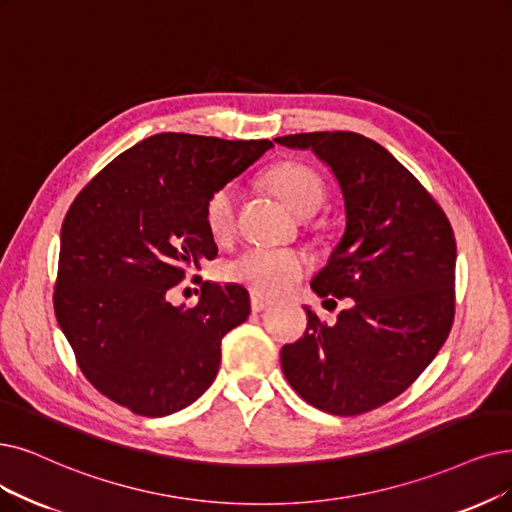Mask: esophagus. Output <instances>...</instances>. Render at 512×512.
Masks as SVG:
<instances>
[{
	"label": "esophagus",
	"instance_id": "34e87169",
	"mask_svg": "<svg viewBox=\"0 0 512 512\" xmlns=\"http://www.w3.org/2000/svg\"><path fill=\"white\" fill-rule=\"evenodd\" d=\"M250 304H252V311H254V313H262V311H267V309H269V306H271V300L262 298V296H258V294H252Z\"/></svg>",
	"mask_w": 512,
	"mask_h": 512
}]
</instances>
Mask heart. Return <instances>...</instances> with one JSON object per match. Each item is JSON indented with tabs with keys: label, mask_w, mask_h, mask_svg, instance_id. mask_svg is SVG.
I'll return each mask as SVG.
<instances>
[{
	"label": "heart",
	"mask_w": 512,
	"mask_h": 512,
	"mask_svg": "<svg viewBox=\"0 0 512 512\" xmlns=\"http://www.w3.org/2000/svg\"><path fill=\"white\" fill-rule=\"evenodd\" d=\"M271 187L281 201L298 216H313L325 197V187L317 172L302 163H279L267 176ZM237 189L227 185L218 189L206 206L208 227L214 237L229 235L235 224ZM304 273V258L292 250L248 248L237 254L224 267V275L231 281L248 285L260 294H277L300 279Z\"/></svg>",
	"instance_id": "1"
}]
</instances>
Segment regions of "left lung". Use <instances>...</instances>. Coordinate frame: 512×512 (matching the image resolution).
Instances as JSON below:
<instances>
[{"instance_id": "obj_1", "label": "left lung", "mask_w": 512, "mask_h": 512, "mask_svg": "<svg viewBox=\"0 0 512 512\" xmlns=\"http://www.w3.org/2000/svg\"><path fill=\"white\" fill-rule=\"evenodd\" d=\"M313 151L344 201V233L313 277L317 296L353 298L281 349V370L317 410L359 416L401 395L435 359L454 321L456 239L437 201L378 142L355 132L275 138Z\"/></svg>"}]
</instances>
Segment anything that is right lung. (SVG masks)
Listing matches in <instances>:
<instances>
[{"label": "right lung", "mask_w": 512, "mask_h": 512, "mask_svg": "<svg viewBox=\"0 0 512 512\" xmlns=\"http://www.w3.org/2000/svg\"><path fill=\"white\" fill-rule=\"evenodd\" d=\"M271 140L163 132L115 157L60 229L54 311L86 378L134 414L185 410L214 382L222 336L250 315L239 283L201 285L197 306L168 300L218 254L206 206Z\"/></svg>", "instance_id": "add662e5"}]
</instances>
